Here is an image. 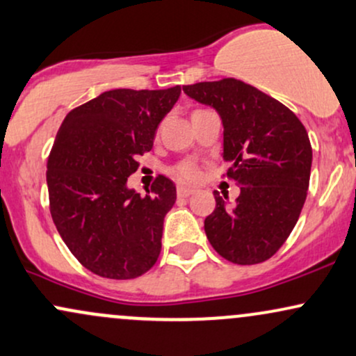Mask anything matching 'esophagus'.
Returning <instances> with one entry per match:
<instances>
[{"label":"esophagus","mask_w":356,"mask_h":356,"mask_svg":"<svg viewBox=\"0 0 356 356\" xmlns=\"http://www.w3.org/2000/svg\"><path fill=\"white\" fill-rule=\"evenodd\" d=\"M195 193L193 188H186V186H178L177 190V195L179 196V198H188V196H191Z\"/></svg>","instance_id":"obj_1"}]
</instances>
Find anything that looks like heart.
Segmentation results:
<instances>
[{"mask_svg":"<svg viewBox=\"0 0 356 356\" xmlns=\"http://www.w3.org/2000/svg\"><path fill=\"white\" fill-rule=\"evenodd\" d=\"M171 173H173V177L181 179V181H196L200 177V168L195 161L186 160L175 165L171 168Z\"/></svg>","mask_w":356,"mask_h":356,"instance_id":"obj_1","label":"heart"}]
</instances>
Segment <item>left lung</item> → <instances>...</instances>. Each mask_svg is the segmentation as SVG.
<instances>
[{
	"mask_svg": "<svg viewBox=\"0 0 356 356\" xmlns=\"http://www.w3.org/2000/svg\"><path fill=\"white\" fill-rule=\"evenodd\" d=\"M196 102L215 108L223 121L227 177L240 196L215 191L216 208L204 233L216 253L236 265L266 261L282 248L307 200L312 145L298 116L278 99L235 78L183 86Z\"/></svg>",
	"mask_w": 356,
	"mask_h": 356,
	"instance_id": "left-lung-1",
	"label": "left lung"
}]
</instances>
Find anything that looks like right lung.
Here are the masks:
<instances>
[{
    "instance_id": "right-lung-1",
    "label": "right lung",
    "mask_w": 356,
    "mask_h": 356,
    "mask_svg": "<svg viewBox=\"0 0 356 356\" xmlns=\"http://www.w3.org/2000/svg\"><path fill=\"white\" fill-rule=\"evenodd\" d=\"M179 93V86L104 91L71 110L58 129L46 165L49 211L70 252L95 275L138 278L160 257L177 188L160 175L152 195L141 196L127 181Z\"/></svg>"
}]
</instances>
